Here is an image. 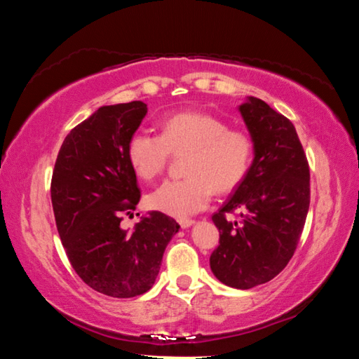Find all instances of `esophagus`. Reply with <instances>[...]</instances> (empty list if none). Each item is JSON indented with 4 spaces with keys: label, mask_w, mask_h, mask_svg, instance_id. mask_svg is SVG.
<instances>
[{
    "label": "esophagus",
    "mask_w": 359,
    "mask_h": 359,
    "mask_svg": "<svg viewBox=\"0 0 359 359\" xmlns=\"http://www.w3.org/2000/svg\"><path fill=\"white\" fill-rule=\"evenodd\" d=\"M179 224L182 228H190L191 224H194V220H191V218H180Z\"/></svg>",
    "instance_id": "esophagus-1"
}]
</instances>
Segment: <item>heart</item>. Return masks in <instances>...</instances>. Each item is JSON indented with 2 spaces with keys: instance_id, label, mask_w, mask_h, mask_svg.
I'll list each match as a JSON object with an SVG mask.
<instances>
[{
  "instance_id": "b5f03b06",
  "label": "heart",
  "mask_w": 359,
  "mask_h": 359,
  "mask_svg": "<svg viewBox=\"0 0 359 359\" xmlns=\"http://www.w3.org/2000/svg\"><path fill=\"white\" fill-rule=\"evenodd\" d=\"M185 179L168 180L149 194L151 209L184 218L208 208L212 194L234 190L250 169L253 141L248 133L205 112H179L161 121L160 135L137 131L126 155L135 172L154 180L172 154H185Z\"/></svg>"
}]
</instances>
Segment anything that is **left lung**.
Returning <instances> with one entry per match:
<instances>
[{
  "label": "left lung",
  "mask_w": 359,
  "mask_h": 359,
  "mask_svg": "<svg viewBox=\"0 0 359 359\" xmlns=\"http://www.w3.org/2000/svg\"><path fill=\"white\" fill-rule=\"evenodd\" d=\"M255 158L245 179L212 215L220 231L210 269L228 287L248 290L285 269L294 255L311 204V171L291 121L250 96L239 107ZM241 212L239 221L227 215Z\"/></svg>",
  "instance_id": "obj_1"
}]
</instances>
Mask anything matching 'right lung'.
<instances>
[{
  "instance_id": "obj_1",
  "label": "right lung",
  "mask_w": 359,
  "mask_h": 359,
  "mask_svg": "<svg viewBox=\"0 0 359 359\" xmlns=\"http://www.w3.org/2000/svg\"><path fill=\"white\" fill-rule=\"evenodd\" d=\"M145 114L142 101L100 107L65 137L52 174L53 215L72 269L90 288L112 297L151 288L180 228L158 210L131 231L120 226L141 199L126 147Z\"/></svg>"
}]
</instances>
